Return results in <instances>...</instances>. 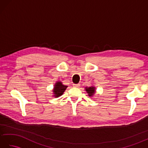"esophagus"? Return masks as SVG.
Instances as JSON below:
<instances>
[{"mask_svg":"<svg viewBox=\"0 0 148 148\" xmlns=\"http://www.w3.org/2000/svg\"><path fill=\"white\" fill-rule=\"evenodd\" d=\"M73 86L74 87H79L80 86V84H73Z\"/></svg>","mask_w":148,"mask_h":148,"instance_id":"esophagus-1","label":"esophagus"}]
</instances>
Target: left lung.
Masks as SVG:
<instances>
[{
  "instance_id": "8db88e82",
  "label": "left lung",
  "mask_w": 148,
  "mask_h": 148,
  "mask_svg": "<svg viewBox=\"0 0 148 148\" xmlns=\"http://www.w3.org/2000/svg\"><path fill=\"white\" fill-rule=\"evenodd\" d=\"M85 91L88 93V95L90 97H92L94 96L96 93V88L94 86H90L89 87H85Z\"/></svg>"
}]
</instances>
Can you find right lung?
<instances>
[{"mask_svg":"<svg viewBox=\"0 0 148 148\" xmlns=\"http://www.w3.org/2000/svg\"><path fill=\"white\" fill-rule=\"evenodd\" d=\"M67 88V86L64 85L62 84V81H56L55 83L54 86H53V97H58L63 95V93H64L66 88Z\"/></svg>","mask_w":148,"mask_h":148,"instance_id":"right-lung-1","label":"right lung"}]
</instances>
